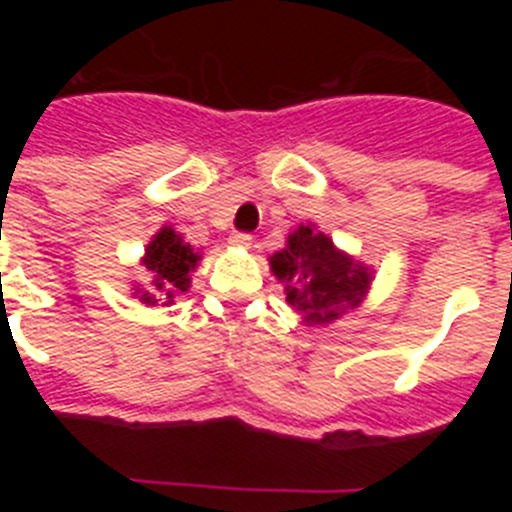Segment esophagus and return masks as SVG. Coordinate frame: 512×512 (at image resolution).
<instances>
[{
  "mask_svg": "<svg viewBox=\"0 0 512 512\" xmlns=\"http://www.w3.org/2000/svg\"><path fill=\"white\" fill-rule=\"evenodd\" d=\"M230 241V246H235V248H248L251 246V241H253V235H248V233H233L228 238Z\"/></svg>",
  "mask_w": 512,
  "mask_h": 512,
  "instance_id": "1",
  "label": "esophagus"
}]
</instances>
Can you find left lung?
<instances>
[{
    "mask_svg": "<svg viewBox=\"0 0 512 512\" xmlns=\"http://www.w3.org/2000/svg\"><path fill=\"white\" fill-rule=\"evenodd\" d=\"M269 264L274 277L284 282L287 302L307 325H328L359 307L372 284L369 266L338 251L328 235L312 225H300Z\"/></svg>",
    "mask_w": 512,
    "mask_h": 512,
    "instance_id": "obj_1",
    "label": "left lung"
}]
</instances>
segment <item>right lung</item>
I'll list each match as a JSON object with an SVG mask.
<instances>
[{"label": "right lung", "mask_w": 512, "mask_h": 512, "mask_svg": "<svg viewBox=\"0 0 512 512\" xmlns=\"http://www.w3.org/2000/svg\"><path fill=\"white\" fill-rule=\"evenodd\" d=\"M200 259V253H194V248L182 241V235H176L169 225H164L146 246L143 266L148 271V284L143 287L138 284L135 297L143 305H158L161 300L169 305L174 302L176 292H187L189 274L197 269Z\"/></svg>", "instance_id": "1"}]
</instances>
